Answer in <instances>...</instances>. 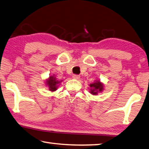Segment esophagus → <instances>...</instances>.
Segmentation results:
<instances>
[{"label":"esophagus","instance_id":"1","mask_svg":"<svg viewBox=\"0 0 149 149\" xmlns=\"http://www.w3.org/2000/svg\"><path fill=\"white\" fill-rule=\"evenodd\" d=\"M80 78V77L79 76V75H77V74H74L72 76V79H77V80H79Z\"/></svg>","mask_w":149,"mask_h":149}]
</instances>
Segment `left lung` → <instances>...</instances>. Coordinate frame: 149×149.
I'll return each mask as SVG.
<instances>
[{
	"label": "left lung",
	"instance_id": "left-lung-1",
	"mask_svg": "<svg viewBox=\"0 0 149 149\" xmlns=\"http://www.w3.org/2000/svg\"><path fill=\"white\" fill-rule=\"evenodd\" d=\"M90 93L93 95H97L98 93L102 92L104 90L103 84L100 80H96L94 82L90 84Z\"/></svg>",
	"mask_w": 149,
	"mask_h": 149
}]
</instances>
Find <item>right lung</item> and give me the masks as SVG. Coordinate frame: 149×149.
<instances>
[{"label":"right lung","mask_w":149,"mask_h":149,"mask_svg":"<svg viewBox=\"0 0 149 149\" xmlns=\"http://www.w3.org/2000/svg\"><path fill=\"white\" fill-rule=\"evenodd\" d=\"M62 82V80H57L56 79V77L54 75H52V76H49L48 79L46 80V85L48 87L49 90L51 91V92H55L57 90L60 83Z\"/></svg>","instance_id":"obj_1"}]
</instances>
